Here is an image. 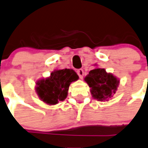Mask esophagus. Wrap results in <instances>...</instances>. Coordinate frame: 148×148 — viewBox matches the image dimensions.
I'll return each instance as SVG.
<instances>
[{"instance_id":"34e87169","label":"esophagus","mask_w":148,"mask_h":148,"mask_svg":"<svg viewBox=\"0 0 148 148\" xmlns=\"http://www.w3.org/2000/svg\"><path fill=\"white\" fill-rule=\"evenodd\" d=\"M77 73L78 76H79V77H80V79H82V78L84 77V70H83V69H79V70H77Z\"/></svg>"}]
</instances>
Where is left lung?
I'll list each match as a JSON object with an SVG mask.
<instances>
[{
    "instance_id": "obj_1",
    "label": "left lung",
    "mask_w": 148,
    "mask_h": 148,
    "mask_svg": "<svg viewBox=\"0 0 148 148\" xmlns=\"http://www.w3.org/2000/svg\"><path fill=\"white\" fill-rule=\"evenodd\" d=\"M84 80L90 87L93 99L108 101L117 90L119 80L113 74L107 73L104 68H95L89 72Z\"/></svg>"
}]
</instances>
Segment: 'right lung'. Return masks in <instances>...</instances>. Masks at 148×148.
Returning a JSON list of instances; mask_svg holds the SVG:
<instances>
[{"label":"right lung","mask_w":148,"mask_h":148,"mask_svg":"<svg viewBox=\"0 0 148 148\" xmlns=\"http://www.w3.org/2000/svg\"><path fill=\"white\" fill-rule=\"evenodd\" d=\"M78 78L76 72L72 69L55 70L49 77L37 81L36 91L42 101L48 105H55L66 99L71 83Z\"/></svg>","instance_id":"right-lung-1"}]
</instances>
